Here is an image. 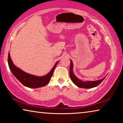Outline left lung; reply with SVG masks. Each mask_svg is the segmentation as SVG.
Segmentation results:
<instances>
[{
	"instance_id": "obj_1",
	"label": "left lung",
	"mask_w": 123,
	"mask_h": 123,
	"mask_svg": "<svg viewBox=\"0 0 123 123\" xmlns=\"http://www.w3.org/2000/svg\"><path fill=\"white\" fill-rule=\"evenodd\" d=\"M73 62L72 60H70V77L72 81L73 82L74 84H75L76 86L81 88H92L94 87H95L98 85L100 84L102 82L103 80L105 79V78L102 79L98 80L96 81H81L76 77L73 72Z\"/></svg>"
}]
</instances>
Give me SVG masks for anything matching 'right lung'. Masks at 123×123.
Segmentation results:
<instances>
[{
  "instance_id": "1",
  "label": "right lung",
  "mask_w": 123,
  "mask_h": 123,
  "mask_svg": "<svg viewBox=\"0 0 123 123\" xmlns=\"http://www.w3.org/2000/svg\"><path fill=\"white\" fill-rule=\"evenodd\" d=\"M8 62L9 67L12 73L23 85L28 88H37L45 86L49 83L54 69L56 68L59 61L55 63L50 72L44 76H36L28 74L15 67L12 61L9 53L8 54Z\"/></svg>"
}]
</instances>
